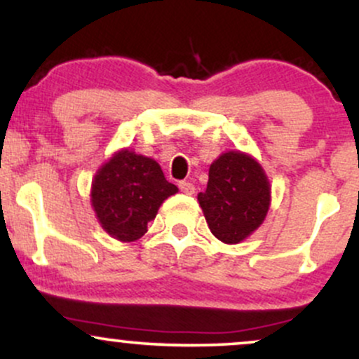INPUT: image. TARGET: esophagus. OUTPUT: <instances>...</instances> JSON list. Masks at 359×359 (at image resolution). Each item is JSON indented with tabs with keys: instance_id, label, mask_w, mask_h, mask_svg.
<instances>
[{
	"instance_id": "obj_1",
	"label": "esophagus",
	"mask_w": 359,
	"mask_h": 359,
	"mask_svg": "<svg viewBox=\"0 0 359 359\" xmlns=\"http://www.w3.org/2000/svg\"><path fill=\"white\" fill-rule=\"evenodd\" d=\"M179 187H180V191H182L184 194H187V196H192V194L196 192V185H194L192 182H189V180H182V182H179Z\"/></svg>"
}]
</instances>
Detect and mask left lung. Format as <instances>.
Returning <instances> with one entry per match:
<instances>
[{
	"instance_id": "8db88e82",
	"label": "left lung",
	"mask_w": 359,
	"mask_h": 359,
	"mask_svg": "<svg viewBox=\"0 0 359 359\" xmlns=\"http://www.w3.org/2000/svg\"><path fill=\"white\" fill-rule=\"evenodd\" d=\"M197 201L214 236L236 245L265 221L270 182L253 156L226 151L209 167L208 189L199 192Z\"/></svg>"
}]
</instances>
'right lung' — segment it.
<instances>
[{
	"label": "right lung",
	"mask_w": 359,
	"mask_h": 359,
	"mask_svg": "<svg viewBox=\"0 0 359 359\" xmlns=\"http://www.w3.org/2000/svg\"><path fill=\"white\" fill-rule=\"evenodd\" d=\"M179 189L163 175L154 158L119 150L96 172L90 203L97 221L109 236L137 241L148 231L158 208Z\"/></svg>",
	"instance_id": "right-lung-1"
}]
</instances>
